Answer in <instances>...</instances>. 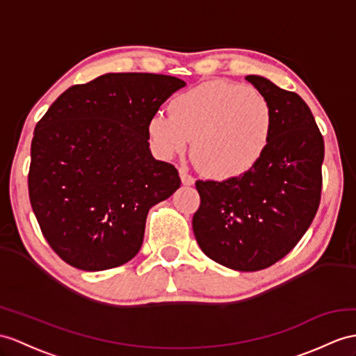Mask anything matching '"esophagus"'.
I'll return each mask as SVG.
<instances>
[{
	"instance_id": "1",
	"label": "esophagus",
	"mask_w": 356,
	"mask_h": 356,
	"mask_svg": "<svg viewBox=\"0 0 356 356\" xmlns=\"http://www.w3.org/2000/svg\"><path fill=\"white\" fill-rule=\"evenodd\" d=\"M179 178H181V183H183L184 186H192L195 184V178L190 175V173H187L184 169H179Z\"/></svg>"
}]
</instances>
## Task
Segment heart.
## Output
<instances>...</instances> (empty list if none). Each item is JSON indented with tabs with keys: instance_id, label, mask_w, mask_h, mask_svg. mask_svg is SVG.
<instances>
[{
	"instance_id": "b5f03b06",
	"label": "heart",
	"mask_w": 356,
	"mask_h": 356,
	"mask_svg": "<svg viewBox=\"0 0 356 356\" xmlns=\"http://www.w3.org/2000/svg\"><path fill=\"white\" fill-rule=\"evenodd\" d=\"M275 111L266 95L227 80L202 83L177 95L170 115H155L148 134L163 159L183 154L192 140L199 170L219 181L254 170L270 146Z\"/></svg>"
}]
</instances>
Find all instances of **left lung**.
I'll use <instances>...</instances> for the list:
<instances>
[{"label":"left lung","instance_id":"obj_1","mask_svg":"<svg viewBox=\"0 0 356 356\" xmlns=\"http://www.w3.org/2000/svg\"><path fill=\"white\" fill-rule=\"evenodd\" d=\"M246 80L275 111L270 146L258 166L228 181H196L193 214L199 248L213 261L240 272L273 266L298 245L322 197L323 136L307 102L258 75Z\"/></svg>","mask_w":356,"mask_h":356}]
</instances>
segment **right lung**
<instances>
[{"instance_id":"right-lung-1","label":"right lung","mask_w":356,"mask_h":356,"mask_svg":"<svg viewBox=\"0 0 356 356\" xmlns=\"http://www.w3.org/2000/svg\"><path fill=\"white\" fill-rule=\"evenodd\" d=\"M186 83L160 74H106L65 90L34 128L29 195L43 237L86 272L140 250L149 208L181 186L149 151L148 124Z\"/></svg>"}]
</instances>
